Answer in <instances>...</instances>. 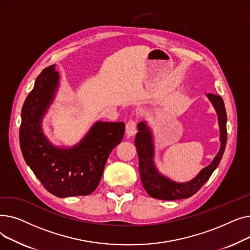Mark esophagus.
<instances>
[{
  "instance_id": "34e87169",
  "label": "esophagus",
  "mask_w": 250,
  "mask_h": 250,
  "mask_svg": "<svg viewBox=\"0 0 250 250\" xmlns=\"http://www.w3.org/2000/svg\"><path fill=\"white\" fill-rule=\"evenodd\" d=\"M137 133V124L135 121H129L125 125V134L128 137H132Z\"/></svg>"
}]
</instances>
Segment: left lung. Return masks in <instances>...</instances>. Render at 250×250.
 <instances>
[{
    "mask_svg": "<svg viewBox=\"0 0 250 250\" xmlns=\"http://www.w3.org/2000/svg\"><path fill=\"white\" fill-rule=\"evenodd\" d=\"M211 101L217 115L220 128V150L215 156L212 163L203 168L199 174L187 182H177L162 174L155 164V145L154 136L151 127L146 122L138 125L139 132L136 135L135 144L139 155V171L144 188L154 199L175 201L188 199L198 191L212 175L218 167L223 154H224L227 142V114L224 101L216 94H207Z\"/></svg>",
    "mask_w": 250,
    "mask_h": 250,
    "instance_id": "8db88e82",
    "label": "left lung"
}]
</instances>
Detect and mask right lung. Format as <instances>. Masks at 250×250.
Instances as JSON below:
<instances>
[{
    "mask_svg": "<svg viewBox=\"0 0 250 250\" xmlns=\"http://www.w3.org/2000/svg\"><path fill=\"white\" fill-rule=\"evenodd\" d=\"M60 86L56 64L36 78L21 112L24 159L47 191L58 198L87 195L98 187L110 152L125 135L124 123L96 122L73 147H58L44 135L42 121Z\"/></svg>",
    "mask_w": 250,
    "mask_h": 250,
    "instance_id": "1",
    "label": "right lung"
}]
</instances>
